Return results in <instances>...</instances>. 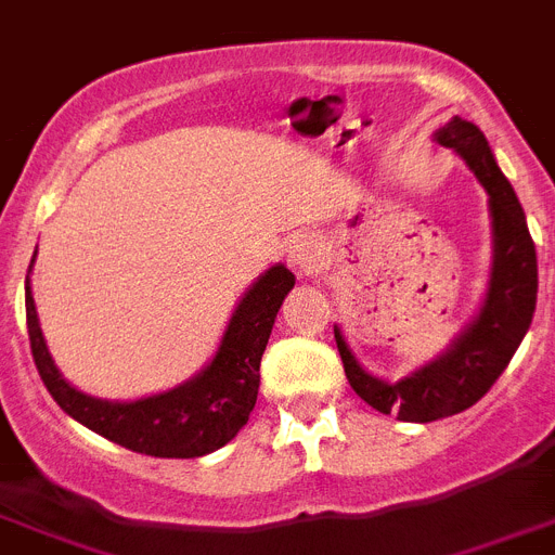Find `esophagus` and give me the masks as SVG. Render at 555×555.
Returning <instances> with one entry per match:
<instances>
[{"label": "esophagus", "mask_w": 555, "mask_h": 555, "mask_svg": "<svg viewBox=\"0 0 555 555\" xmlns=\"http://www.w3.org/2000/svg\"><path fill=\"white\" fill-rule=\"evenodd\" d=\"M286 260L288 267L295 269V274L306 278V274L314 272L317 267V244L309 235H297L286 244Z\"/></svg>", "instance_id": "1"}]
</instances>
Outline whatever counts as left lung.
<instances>
[{
    "label": "left lung",
    "mask_w": 555,
    "mask_h": 555,
    "mask_svg": "<svg viewBox=\"0 0 555 555\" xmlns=\"http://www.w3.org/2000/svg\"><path fill=\"white\" fill-rule=\"evenodd\" d=\"M435 140L457 151L489 193L494 263L480 314L435 362L392 385L364 371L350 353L343 331L334 328L336 348L353 392L378 413H392L399 415V421L413 424L463 413L491 390L528 334L539 288L537 246L530 238L525 210L503 170L496 168L486 134L475 122L452 117L443 129L435 131Z\"/></svg>",
    "instance_id": "left-lung-1"
}]
</instances>
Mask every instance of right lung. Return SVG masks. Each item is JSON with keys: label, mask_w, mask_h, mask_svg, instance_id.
<instances>
[{"label": "right lung", "mask_w": 555, "mask_h": 555, "mask_svg": "<svg viewBox=\"0 0 555 555\" xmlns=\"http://www.w3.org/2000/svg\"><path fill=\"white\" fill-rule=\"evenodd\" d=\"M292 286L295 274L281 263L260 274L241 297L219 350L205 371L168 392L120 404L92 399L66 385L47 350L27 281L25 309L33 362L55 404L92 433L151 457H202L230 443L249 421L258 399L260 357L267 350L278 309Z\"/></svg>", "instance_id": "right-lung-1"}]
</instances>
